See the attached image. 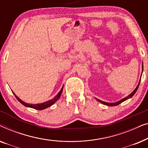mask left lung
Returning <instances> with one entry per match:
<instances>
[{"instance_id": "left-lung-1", "label": "left lung", "mask_w": 148, "mask_h": 148, "mask_svg": "<svg viewBox=\"0 0 148 148\" xmlns=\"http://www.w3.org/2000/svg\"><path fill=\"white\" fill-rule=\"evenodd\" d=\"M142 66H143V65H142ZM140 81H141V79H140ZM140 81H139V84H138V86H137V88L135 89L134 91H133V92L132 93H131V94H129L128 96H127V97H126V98H125L122 99V100H121L120 101H119V102H114V103H108V102H103V101H101V100H98V99H97V98H96V100H98V102H100L102 103V104H104V105H107V106H117V105L120 104L121 103H122L123 102H124V101L127 100V99H129V98H131V97H133V95H134V94H135V92H137V89H138V88H139V84H140Z\"/></svg>"}]
</instances>
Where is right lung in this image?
I'll use <instances>...</instances> for the list:
<instances>
[{"label": "right lung", "instance_id": "right-lung-1", "mask_svg": "<svg viewBox=\"0 0 148 148\" xmlns=\"http://www.w3.org/2000/svg\"><path fill=\"white\" fill-rule=\"evenodd\" d=\"M62 90H63V86H62V88L61 90H60V91L59 92H58V94L56 95V96L54 97V98H52V100H50L47 101V102H45L44 103H41V104H27V103L24 102L23 101H22L21 99H19L18 97L16 96V95L14 94H13L15 95V96L16 97V98L17 99V100L19 101V102H20V103H21L23 105V106H25L26 107H29V108H34V109H36V110H43V109H45L46 108H48V107H49L50 106H52V104H54L56 101H57V100H58L60 98V95H61L62 94Z\"/></svg>", "mask_w": 148, "mask_h": 148}]
</instances>
